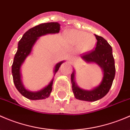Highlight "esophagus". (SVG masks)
<instances>
[{
    "label": "esophagus",
    "instance_id": "1",
    "mask_svg": "<svg viewBox=\"0 0 130 130\" xmlns=\"http://www.w3.org/2000/svg\"><path fill=\"white\" fill-rule=\"evenodd\" d=\"M72 61H73V60H74V59H73V58H72Z\"/></svg>",
    "mask_w": 130,
    "mask_h": 130
}]
</instances>
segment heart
<instances>
[{"mask_svg":"<svg viewBox=\"0 0 130 130\" xmlns=\"http://www.w3.org/2000/svg\"><path fill=\"white\" fill-rule=\"evenodd\" d=\"M69 42L81 52H87L92 49L95 44V38L92 35L86 32L72 29L68 32Z\"/></svg>","mask_w":130,"mask_h":130,"instance_id":"obj_1","label":"heart"}]
</instances>
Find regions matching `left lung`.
<instances>
[{"instance_id":"1","label":"left lung","mask_w":130,"mask_h":130,"mask_svg":"<svg viewBox=\"0 0 130 130\" xmlns=\"http://www.w3.org/2000/svg\"><path fill=\"white\" fill-rule=\"evenodd\" d=\"M97 41L95 49L83 53L81 57L87 62H94L103 69L104 77L98 87L91 90L81 89L76 85L74 79V71L71 74L72 86L75 98L86 101H95L101 99L108 93L112 86L115 76V59L112 48L105 39L95 35Z\"/></svg>"}]
</instances>
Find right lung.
<instances>
[{"mask_svg":"<svg viewBox=\"0 0 130 130\" xmlns=\"http://www.w3.org/2000/svg\"><path fill=\"white\" fill-rule=\"evenodd\" d=\"M60 25L58 23H43L29 29L24 34L22 38L18 43V48L14 56L12 65V73L14 85L18 91L25 98L31 100H40L48 98L52 90L53 79L50 84L40 91L32 92L26 90L23 86L21 80L20 68L27 56L31 53L32 46L38 37L49 33H57L60 31ZM63 61L56 65L55 73L58 70L60 65Z\"/></svg>","mask_w":130,"mask_h":130,"instance_id":"obj_1","label":"right lung"}]
</instances>
